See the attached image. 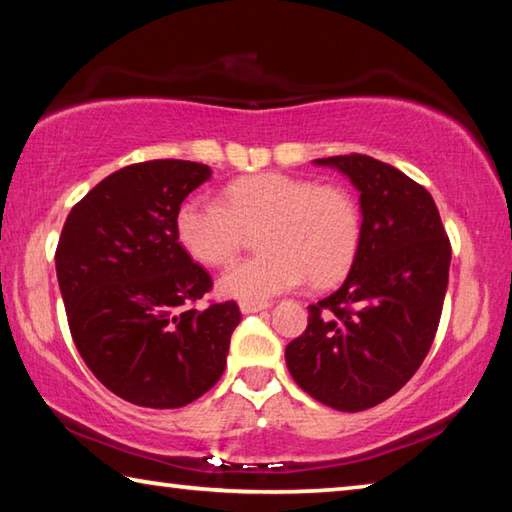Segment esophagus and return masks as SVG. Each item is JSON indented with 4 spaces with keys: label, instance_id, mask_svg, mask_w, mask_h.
Here are the masks:
<instances>
[{
    "label": "esophagus",
    "instance_id": "34e87169",
    "mask_svg": "<svg viewBox=\"0 0 512 512\" xmlns=\"http://www.w3.org/2000/svg\"><path fill=\"white\" fill-rule=\"evenodd\" d=\"M268 307H271V302H248V300L239 302L241 314H257V311L268 309Z\"/></svg>",
    "mask_w": 512,
    "mask_h": 512
}]
</instances>
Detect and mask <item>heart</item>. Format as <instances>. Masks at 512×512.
Wrapping results in <instances>:
<instances>
[{
    "label": "heart",
    "mask_w": 512,
    "mask_h": 512,
    "mask_svg": "<svg viewBox=\"0 0 512 512\" xmlns=\"http://www.w3.org/2000/svg\"><path fill=\"white\" fill-rule=\"evenodd\" d=\"M259 233L262 255L232 264L219 277L225 298L259 302L307 280H339L357 255L361 216L341 187L287 173H257L225 187L223 203L189 196L176 212L178 241L210 266L232 262L246 237Z\"/></svg>",
    "instance_id": "obj_1"
}]
</instances>
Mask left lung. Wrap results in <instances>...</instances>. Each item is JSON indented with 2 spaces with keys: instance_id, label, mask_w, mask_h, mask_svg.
Here are the masks:
<instances>
[{
  "instance_id": "1",
  "label": "left lung",
  "mask_w": 512,
  "mask_h": 512,
  "mask_svg": "<svg viewBox=\"0 0 512 512\" xmlns=\"http://www.w3.org/2000/svg\"><path fill=\"white\" fill-rule=\"evenodd\" d=\"M357 187L361 239L348 277L309 305V323L287 345L302 391L336 411H366L409 381L436 336L452 246L422 185L370 155L314 160Z\"/></svg>"
}]
</instances>
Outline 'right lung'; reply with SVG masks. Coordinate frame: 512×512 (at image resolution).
Masks as SVG:
<instances>
[{
    "mask_svg": "<svg viewBox=\"0 0 512 512\" xmlns=\"http://www.w3.org/2000/svg\"><path fill=\"white\" fill-rule=\"evenodd\" d=\"M207 164L151 160L90 189L63 225L56 275L76 350L121 400L180 409L221 379L237 302L194 309L212 277L178 244L180 203Z\"/></svg>",
    "mask_w": 512,
    "mask_h": 512,
    "instance_id": "obj_1",
    "label": "right lung"
}]
</instances>
